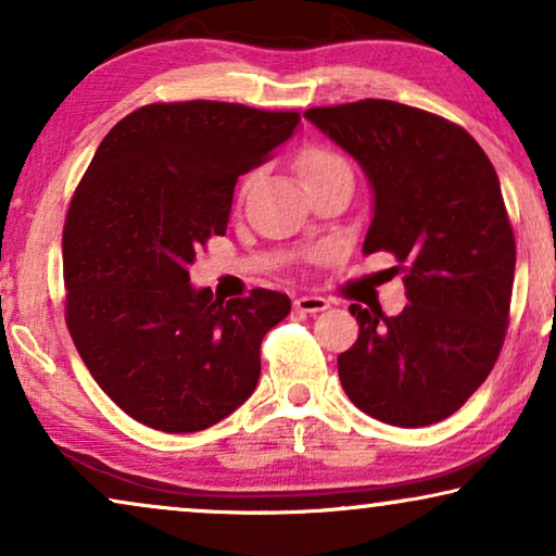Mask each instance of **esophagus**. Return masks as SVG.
Here are the masks:
<instances>
[{
	"label": "esophagus",
	"mask_w": 556,
	"mask_h": 556,
	"mask_svg": "<svg viewBox=\"0 0 556 556\" xmlns=\"http://www.w3.org/2000/svg\"><path fill=\"white\" fill-rule=\"evenodd\" d=\"M293 306L295 311H301V314H318V311L329 308V301H326L324 295L308 293V295H299V299L293 301Z\"/></svg>",
	"instance_id": "esophagus-1"
}]
</instances>
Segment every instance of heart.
I'll return each instance as SVG.
<instances>
[{
    "label": "heart",
    "mask_w": 556,
    "mask_h": 556,
    "mask_svg": "<svg viewBox=\"0 0 556 556\" xmlns=\"http://www.w3.org/2000/svg\"><path fill=\"white\" fill-rule=\"evenodd\" d=\"M295 174H299V179L303 181V187H314L316 181H321L326 177H331V174H339V172H352L349 169V164L341 159L337 151L326 149V147H303L299 154H295ZM253 179L255 174H248L245 179L240 181L238 187V197H245L250 192V187H253ZM324 250H316L314 257H321Z\"/></svg>",
    "instance_id": "b5f03b06"
}]
</instances>
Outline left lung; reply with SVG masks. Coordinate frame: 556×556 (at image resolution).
I'll use <instances>...</instances> for the list:
<instances>
[{"label": "left lung", "instance_id": "left-lung-1", "mask_svg": "<svg viewBox=\"0 0 556 556\" xmlns=\"http://www.w3.org/2000/svg\"><path fill=\"white\" fill-rule=\"evenodd\" d=\"M306 118L346 149L375 189L362 253H390L409 303L359 324L339 379L362 413L397 428L451 417L504 346L516 240L496 169L466 128L382 98L318 105Z\"/></svg>", "mask_w": 556, "mask_h": 556}]
</instances>
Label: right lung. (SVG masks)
Masks as SVG:
<instances>
[{
    "label": "right lung",
    "mask_w": 556,
    "mask_h": 556,
    "mask_svg": "<svg viewBox=\"0 0 556 556\" xmlns=\"http://www.w3.org/2000/svg\"><path fill=\"white\" fill-rule=\"evenodd\" d=\"M299 111L149 103L111 128L63 225L65 324L101 390L136 422L197 432L238 409L261 377V341L291 314L255 288L215 301L189 265L225 235L235 181L299 126Z\"/></svg>",
    "instance_id": "add662e5"
}]
</instances>
